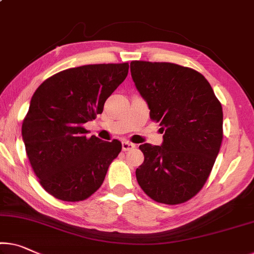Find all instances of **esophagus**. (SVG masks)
<instances>
[{"instance_id": "34e87169", "label": "esophagus", "mask_w": 254, "mask_h": 254, "mask_svg": "<svg viewBox=\"0 0 254 254\" xmlns=\"http://www.w3.org/2000/svg\"><path fill=\"white\" fill-rule=\"evenodd\" d=\"M122 146H123V151H129V150H132V149H135V147H136L135 144H132L130 142H127V140H125V142L122 143Z\"/></svg>"}]
</instances>
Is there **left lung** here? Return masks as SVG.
Returning <instances> with one entry per match:
<instances>
[{"label":"left lung","instance_id":"1","mask_svg":"<svg viewBox=\"0 0 254 254\" xmlns=\"http://www.w3.org/2000/svg\"><path fill=\"white\" fill-rule=\"evenodd\" d=\"M131 78L160 123L161 145L142 144L139 186L165 204L189 201L208 179L222 140V108L196 70L169 62H130Z\"/></svg>","mask_w":254,"mask_h":254}]
</instances>
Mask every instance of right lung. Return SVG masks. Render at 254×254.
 I'll return each instance as SVG.
<instances>
[{
    "instance_id": "right-lung-1",
    "label": "right lung",
    "mask_w": 254,
    "mask_h": 254,
    "mask_svg": "<svg viewBox=\"0 0 254 254\" xmlns=\"http://www.w3.org/2000/svg\"><path fill=\"white\" fill-rule=\"evenodd\" d=\"M128 69V64L70 68L48 78L34 93L22 123V139L35 175L54 197L83 201L102 185L122 143L94 135L87 138L84 124L102 114Z\"/></svg>"
}]
</instances>
